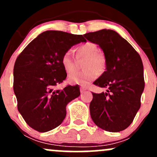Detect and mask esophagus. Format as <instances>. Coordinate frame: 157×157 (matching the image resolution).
I'll use <instances>...</instances> for the list:
<instances>
[{"instance_id":"esophagus-1","label":"esophagus","mask_w":157,"mask_h":157,"mask_svg":"<svg viewBox=\"0 0 157 157\" xmlns=\"http://www.w3.org/2000/svg\"><path fill=\"white\" fill-rule=\"evenodd\" d=\"M86 91H87V89H86V87H84V86H81L80 87V92L81 93L86 92Z\"/></svg>"}]
</instances>
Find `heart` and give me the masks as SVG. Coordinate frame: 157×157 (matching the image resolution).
<instances>
[{
	"instance_id": "1",
	"label": "heart",
	"mask_w": 157,
	"mask_h": 157,
	"mask_svg": "<svg viewBox=\"0 0 157 157\" xmlns=\"http://www.w3.org/2000/svg\"><path fill=\"white\" fill-rule=\"evenodd\" d=\"M77 58H85L82 68L83 71L71 74L68 77L69 83L73 85L86 86L89 82L95 80L98 72H104L106 68L105 57L102 54L97 52L98 48L92 42H86L76 48ZM61 64L66 73L73 72L75 69V60L71 53L66 52L61 58Z\"/></svg>"
}]
</instances>
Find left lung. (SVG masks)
Here are the masks:
<instances>
[{
	"label": "left lung",
	"instance_id": "obj_1",
	"mask_svg": "<svg viewBox=\"0 0 157 157\" xmlns=\"http://www.w3.org/2000/svg\"><path fill=\"white\" fill-rule=\"evenodd\" d=\"M98 45L106 60L105 71L94 84L106 92L92 93L90 113L95 125L110 132L125 130L141 105L145 88L143 64L133 46L117 32L102 29L83 35Z\"/></svg>",
	"mask_w": 157,
	"mask_h": 157
}]
</instances>
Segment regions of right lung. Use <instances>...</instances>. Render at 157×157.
Instances as JSON below:
<instances>
[{
	"label": "right lung",
	"mask_w": 157,
	"mask_h": 157,
	"mask_svg": "<svg viewBox=\"0 0 157 157\" xmlns=\"http://www.w3.org/2000/svg\"><path fill=\"white\" fill-rule=\"evenodd\" d=\"M86 42L80 35L61 31L40 34L20 54L14 66V92L17 109L30 127L47 132L62 123L67 104L80 95L79 86L55 90L66 78L61 64L65 52Z\"/></svg>",
	"instance_id": "1"
}]
</instances>
